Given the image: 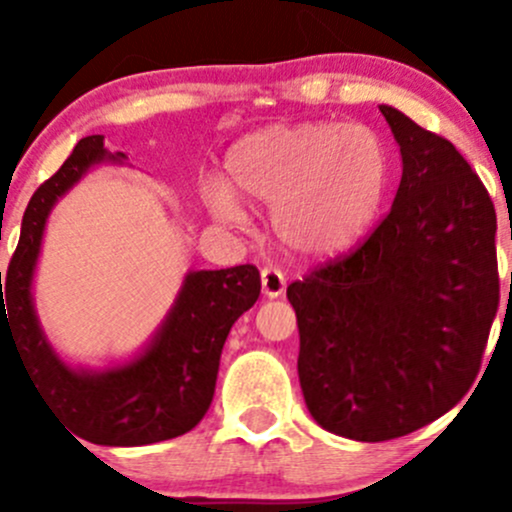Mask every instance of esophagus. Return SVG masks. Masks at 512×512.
I'll return each mask as SVG.
<instances>
[{
	"label": "esophagus",
	"instance_id": "1",
	"mask_svg": "<svg viewBox=\"0 0 512 512\" xmlns=\"http://www.w3.org/2000/svg\"><path fill=\"white\" fill-rule=\"evenodd\" d=\"M286 289V276L281 269L264 267L262 269V293L267 298H279Z\"/></svg>",
	"mask_w": 512,
	"mask_h": 512
}]
</instances>
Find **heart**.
Masks as SVG:
<instances>
[{"label": "heart", "mask_w": 512, "mask_h": 512, "mask_svg": "<svg viewBox=\"0 0 512 512\" xmlns=\"http://www.w3.org/2000/svg\"><path fill=\"white\" fill-rule=\"evenodd\" d=\"M226 175L202 187L214 219L243 226L248 199L272 207V228L286 248L330 257L351 248L378 216L390 161L366 127L303 122L240 139L226 156Z\"/></svg>", "instance_id": "heart-1"}]
</instances>
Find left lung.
<instances>
[{
    "mask_svg": "<svg viewBox=\"0 0 512 512\" xmlns=\"http://www.w3.org/2000/svg\"><path fill=\"white\" fill-rule=\"evenodd\" d=\"M402 154L390 214L286 296L313 419L380 443L431 424L477 378L498 310L496 209L448 139L380 105Z\"/></svg>",
    "mask_w": 512,
    "mask_h": 512,
    "instance_id": "1",
    "label": "left lung"
}]
</instances>
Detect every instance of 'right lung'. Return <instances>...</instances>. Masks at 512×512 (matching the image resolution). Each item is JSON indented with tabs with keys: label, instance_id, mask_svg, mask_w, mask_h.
<instances>
[{
	"label": "right lung",
	"instance_id": "add662e5",
	"mask_svg": "<svg viewBox=\"0 0 512 512\" xmlns=\"http://www.w3.org/2000/svg\"><path fill=\"white\" fill-rule=\"evenodd\" d=\"M108 158L122 161L127 156L122 151L110 154L103 134L84 137L62 168L33 192L4 291L0 289V346L7 334L45 404L81 440L129 448L178 438L202 421L214 399L228 332L260 298V272L252 264L190 272L142 354L98 373L64 363L35 315L33 272L55 202L88 168Z\"/></svg>",
	"mask_w": 512,
	"mask_h": 512
}]
</instances>
